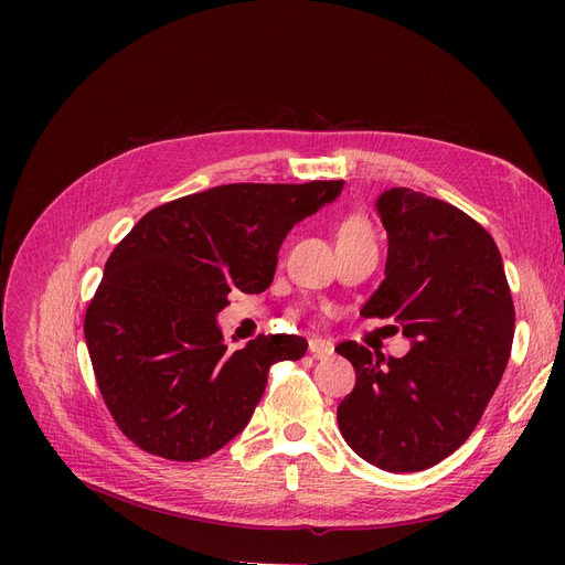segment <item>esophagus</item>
Here are the masks:
<instances>
[{"instance_id": "esophagus-1", "label": "esophagus", "mask_w": 565, "mask_h": 565, "mask_svg": "<svg viewBox=\"0 0 565 565\" xmlns=\"http://www.w3.org/2000/svg\"><path fill=\"white\" fill-rule=\"evenodd\" d=\"M309 352L313 354L316 360L330 358V354L334 352V341L322 339V337H311V339H309Z\"/></svg>"}]
</instances>
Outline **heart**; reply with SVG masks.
Instances as JSON below:
<instances>
[{
	"label": "heart",
	"instance_id": "1",
	"mask_svg": "<svg viewBox=\"0 0 565 565\" xmlns=\"http://www.w3.org/2000/svg\"><path fill=\"white\" fill-rule=\"evenodd\" d=\"M364 237H371V228L364 217L360 215H348L337 228V243L343 241H364Z\"/></svg>",
	"mask_w": 565,
	"mask_h": 565
}]
</instances>
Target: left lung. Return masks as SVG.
<instances>
[{
  "label": "left lung",
  "mask_w": 565,
  "mask_h": 565,
  "mask_svg": "<svg viewBox=\"0 0 565 565\" xmlns=\"http://www.w3.org/2000/svg\"><path fill=\"white\" fill-rule=\"evenodd\" d=\"M375 213L390 247L362 316L398 322L409 350L384 360L354 341L339 343L358 382L337 419L366 462L422 471L477 428L511 358L515 309L490 233L456 205L392 188L375 199Z\"/></svg>",
  "instance_id": "obj_1"
}]
</instances>
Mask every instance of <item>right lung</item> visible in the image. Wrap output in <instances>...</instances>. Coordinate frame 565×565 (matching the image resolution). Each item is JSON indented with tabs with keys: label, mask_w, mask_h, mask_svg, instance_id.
Returning a JSON list of instances; mask_svg holds the SVG:
<instances>
[{
	"label": "right lung",
	"mask_w": 565,
	"mask_h": 565,
	"mask_svg": "<svg viewBox=\"0 0 565 565\" xmlns=\"http://www.w3.org/2000/svg\"><path fill=\"white\" fill-rule=\"evenodd\" d=\"M343 181L233 183L146 213L111 252L84 318L100 394L139 449L194 462L245 430L275 362L307 341L267 334L228 352V292H263L288 231L339 199Z\"/></svg>",
	"instance_id": "right-lung-1"
}]
</instances>
